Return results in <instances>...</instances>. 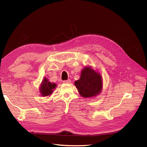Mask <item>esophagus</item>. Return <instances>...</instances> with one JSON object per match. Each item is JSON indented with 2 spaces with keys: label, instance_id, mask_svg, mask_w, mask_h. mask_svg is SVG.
<instances>
[{
  "label": "esophagus",
  "instance_id": "34e87169",
  "mask_svg": "<svg viewBox=\"0 0 147 147\" xmlns=\"http://www.w3.org/2000/svg\"><path fill=\"white\" fill-rule=\"evenodd\" d=\"M70 82H71V80L70 79H68V80H64L63 81L64 83H70Z\"/></svg>",
  "mask_w": 147,
  "mask_h": 147
}]
</instances>
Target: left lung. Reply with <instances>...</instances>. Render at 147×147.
I'll return each mask as SVG.
<instances>
[{
	"mask_svg": "<svg viewBox=\"0 0 147 147\" xmlns=\"http://www.w3.org/2000/svg\"><path fill=\"white\" fill-rule=\"evenodd\" d=\"M75 84L80 94L83 97H91L99 94L102 87L100 75L90 67L82 71L81 77Z\"/></svg>",
	"mask_w": 147,
	"mask_h": 147,
	"instance_id": "obj_1",
	"label": "left lung"
}]
</instances>
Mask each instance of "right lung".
<instances>
[{
  "label": "right lung",
  "mask_w": 147,
  "mask_h": 147,
  "mask_svg": "<svg viewBox=\"0 0 147 147\" xmlns=\"http://www.w3.org/2000/svg\"><path fill=\"white\" fill-rule=\"evenodd\" d=\"M56 87V84L55 83H52L48 80L46 78L43 80V83L41 84L40 91L41 94L43 96H47L51 94L53 92V90Z\"/></svg>",
  "instance_id": "1"
}]
</instances>
